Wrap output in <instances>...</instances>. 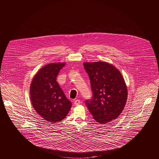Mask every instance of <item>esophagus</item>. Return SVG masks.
I'll return each instance as SVG.
<instances>
[{
    "label": "esophagus",
    "instance_id": "34e87169",
    "mask_svg": "<svg viewBox=\"0 0 159 159\" xmlns=\"http://www.w3.org/2000/svg\"><path fill=\"white\" fill-rule=\"evenodd\" d=\"M80 100L79 99H76L74 100V105H79V104H80Z\"/></svg>",
    "mask_w": 159,
    "mask_h": 159
}]
</instances>
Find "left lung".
Masks as SVG:
<instances>
[{
    "instance_id": "8db88e82",
    "label": "left lung",
    "mask_w": 159,
    "mask_h": 159,
    "mask_svg": "<svg viewBox=\"0 0 159 159\" xmlns=\"http://www.w3.org/2000/svg\"><path fill=\"white\" fill-rule=\"evenodd\" d=\"M84 66L93 93L85 105L93 119L102 124L116 119L125 107L128 95L121 73L105 62H84Z\"/></svg>"
}]
</instances>
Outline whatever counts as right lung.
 Here are the masks:
<instances>
[{
  "label": "right lung",
  "instance_id": "1",
  "mask_svg": "<svg viewBox=\"0 0 159 159\" xmlns=\"http://www.w3.org/2000/svg\"><path fill=\"white\" fill-rule=\"evenodd\" d=\"M66 63H52L41 68L33 78L30 88V100L37 114L52 123L62 120L72 107L56 81Z\"/></svg>",
  "mask_w": 159,
  "mask_h": 159
}]
</instances>
